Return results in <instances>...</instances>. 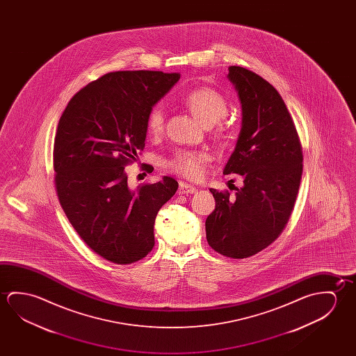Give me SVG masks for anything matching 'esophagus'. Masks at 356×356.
Returning a JSON list of instances; mask_svg holds the SVG:
<instances>
[{"instance_id": "1", "label": "esophagus", "mask_w": 356, "mask_h": 356, "mask_svg": "<svg viewBox=\"0 0 356 356\" xmlns=\"http://www.w3.org/2000/svg\"><path fill=\"white\" fill-rule=\"evenodd\" d=\"M195 191H196V187L190 185V184H186V182H180L177 193L180 195H188V193H193Z\"/></svg>"}]
</instances>
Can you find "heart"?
Masks as SVG:
<instances>
[{
	"label": "heart",
	"instance_id": "1",
	"mask_svg": "<svg viewBox=\"0 0 356 356\" xmlns=\"http://www.w3.org/2000/svg\"><path fill=\"white\" fill-rule=\"evenodd\" d=\"M182 104L206 127L215 124L217 135L226 139L229 133V124L225 119L228 103L223 94L211 87H200L190 90L182 97ZM165 127V111L161 105H155L147 113L146 130L149 135L158 136ZM211 155L206 152H176L165 161V168L190 180H198L204 175Z\"/></svg>",
	"mask_w": 356,
	"mask_h": 356
}]
</instances>
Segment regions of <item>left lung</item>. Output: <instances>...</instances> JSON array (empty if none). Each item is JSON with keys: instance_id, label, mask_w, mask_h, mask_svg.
<instances>
[{"instance_id": "1", "label": "left lung", "mask_w": 356, "mask_h": 356, "mask_svg": "<svg viewBox=\"0 0 356 356\" xmlns=\"http://www.w3.org/2000/svg\"><path fill=\"white\" fill-rule=\"evenodd\" d=\"M242 103V129L223 174H239L245 186L234 197L210 188L216 207L206 238L222 256H254L280 237L296 204L303 174V149L284 100L254 72L228 67Z\"/></svg>"}]
</instances>
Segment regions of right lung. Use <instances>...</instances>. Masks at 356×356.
<instances>
[{"instance_id":"1","label":"right lung","mask_w":356,"mask_h":356,"mask_svg":"<svg viewBox=\"0 0 356 356\" xmlns=\"http://www.w3.org/2000/svg\"><path fill=\"white\" fill-rule=\"evenodd\" d=\"M179 79L158 70L111 72L76 92L59 119V204L86 245L109 262L130 264L152 252L156 215L179 187L163 176L130 188L124 169L145 147L147 113Z\"/></svg>"}]
</instances>
